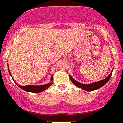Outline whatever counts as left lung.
Returning a JSON list of instances; mask_svg holds the SVG:
<instances>
[{"label": "left lung", "mask_w": 123, "mask_h": 123, "mask_svg": "<svg viewBox=\"0 0 123 123\" xmlns=\"http://www.w3.org/2000/svg\"><path fill=\"white\" fill-rule=\"evenodd\" d=\"M112 71L111 72V73H110L109 75L106 78L104 79V80H101V81H98V82L91 83L90 84H81L80 83V82H77V81H75L70 75V78L72 82H73L76 86H77L78 87L81 88L82 89L86 90V91H93V90H96V89H99V88H101L109 81L111 76H112Z\"/></svg>", "instance_id": "left-lung-1"}]
</instances>
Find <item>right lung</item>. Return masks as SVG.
<instances>
[{"label": "right lung", "instance_id": "right-lung-1", "mask_svg": "<svg viewBox=\"0 0 123 123\" xmlns=\"http://www.w3.org/2000/svg\"><path fill=\"white\" fill-rule=\"evenodd\" d=\"M8 71H9V73L11 75V76L12 77V76H11V73H10V70H9V67H8ZM51 81H53V76H51ZM17 85L18 86V87H19L20 88H21L23 90H25V91L27 92H32V93H40L41 92H43L44 90H45L46 89H48V88L50 87V86L52 84V82H50L49 84H44V85H41V86H33V85H27V86H20V85H18V84L16 82Z\"/></svg>", "mask_w": 123, "mask_h": 123}]
</instances>
